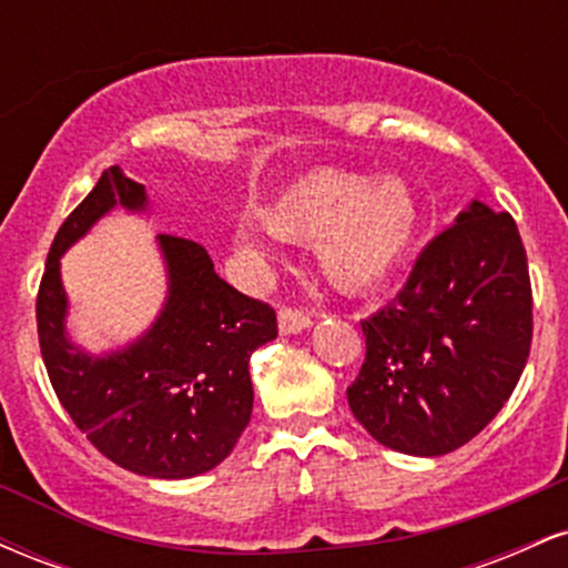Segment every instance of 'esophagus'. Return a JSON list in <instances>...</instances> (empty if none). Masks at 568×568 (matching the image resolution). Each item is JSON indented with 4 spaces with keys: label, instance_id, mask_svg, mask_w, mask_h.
<instances>
[{
    "label": "esophagus",
    "instance_id": "obj_1",
    "mask_svg": "<svg viewBox=\"0 0 568 568\" xmlns=\"http://www.w3.org/2000/svg\"><path fill=\"white\" fill-rule=\"evenodd\" d=\"M312 325V317L306 312L298 310H280L277 315V328L283 336H293V334H302Z\"/></svg>",
    "mask_w": 568,
    "mask_h": 568
}]
</instances>
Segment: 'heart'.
<instances>
[{
	"label": "heart",
	"mask_w": 568,
	"mask_h": 568,
	"mask_svg": "<svg viewBox=\"0 0 568 568\" xmlns=\"http://www.w3.org/2000/svg\"><path fill=\"white\" fill-rule=\"evenodd\" d=\"M256 219L285 243H315L317 266L334 288L368 293L408 258L419 234V202L400 175L366 179L321 168L285 184ZM232 243L253 256L266 253V237L253 226H237Z\"/></svg>",
	"instance_id": "obj_1"
}]
</instances>
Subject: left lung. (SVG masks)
Listing matches in <instances>:
<instances>
[{
  "label": "left lung",
  "mask_w": 568,
  "mask_h": 568,
  "mask_svg": "<svg viewBox=\"0 0 568 568\" xmlns=\"http://www.w3.org/2000/svg\"><path fill=\"white\" fill-rule=\"evenodd\" d=\"M363 334L366 363L347 400L371 438L410 456L473 440L513 395L531 347L529 264L510 213L470 200Z\"/></svg>",
  "instance_id": "1"
}]
</instances>
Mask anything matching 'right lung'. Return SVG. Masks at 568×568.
Returning a JSON list of instances; mask_svg holds the SVG:
<instances>
[{"label": "right lung", "mask_w": 568, "mask_h": 568, "mask_svg": "<svg viewBox=\"0 0 568 568\" xmlns=\"http://www.w3.org/2000/svg\"><path fill=\"white\" fill-rule=\"evenodd\" d=\"M114 207L152 211L146 186L116 165L55 234L37 296L44 366L74 425L114 465L146 478H194L221 465L251 422L247 363L277 336L275 310L224 283L202 245L158 234L168 288L152 325L106 352L77 344L61 258Z\"/></svg>", "instance_id": "add662e5"}]
</instances>
